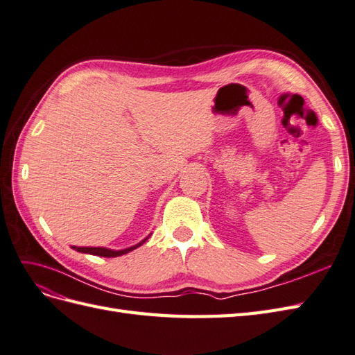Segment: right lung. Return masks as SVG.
<instances>
[{
    "label": "right lung",
    "mask_w": 355,
    "mask_h": 355,
    "mask_svg": "<svg viewBox=\"0 0 355 355\" xmlns=\"http://www.w3.org/2000/svg\"><path fill=\"white\" fill-rule=\"evenodd\" d=\"M147 239H148V237H147ZM147 239L136 244V246L127 248V249H123V250H112V249H106V248H78V246H71V249H75L76 252L89 253V255H97V257H105V258H115V257L124 255V253H129V252L135 250L136 248H139L141 244H144L145 241H147Z\"/></svg>",
    "instance_id": "obj_1"
}]
</instances>
